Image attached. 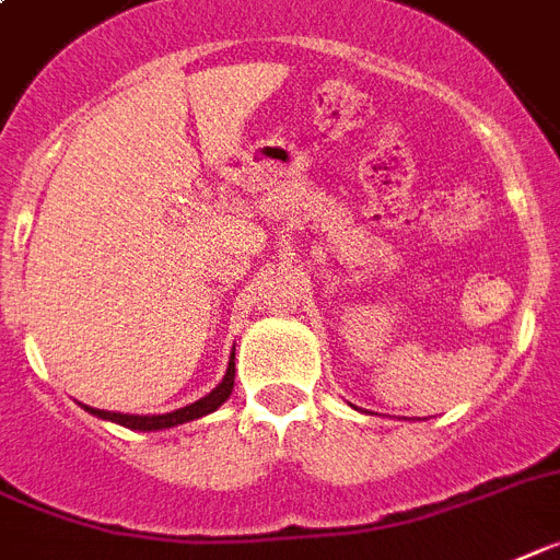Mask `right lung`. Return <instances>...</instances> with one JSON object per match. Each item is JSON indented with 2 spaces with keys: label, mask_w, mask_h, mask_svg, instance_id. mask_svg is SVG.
<instances>
[{
  "label": "right lung",
  "mask_w": 560,
  "mask_h": 560,
  "mask_svg": "<svg viewBox=\"0 0 560 560\" xmlns=\"http://www.w3.org/2000/svg\"><path fill=\"white\" fill-rule=\"evenodd\" d=\"M231 389H234V352H231L229 369H225L223 383L217 389L208 392L206 397H200L197 404H188L183 409H174V412L165 415H122V412H105V409H94V406H85V412L96 415V418L110 420V423H119L125 429H140V432H160V429L179 427V423H188V420H197L202 415H211L217 406H223L229 400Z\"/></svg>",
  "instance_id": "1"
}]
</instances>
